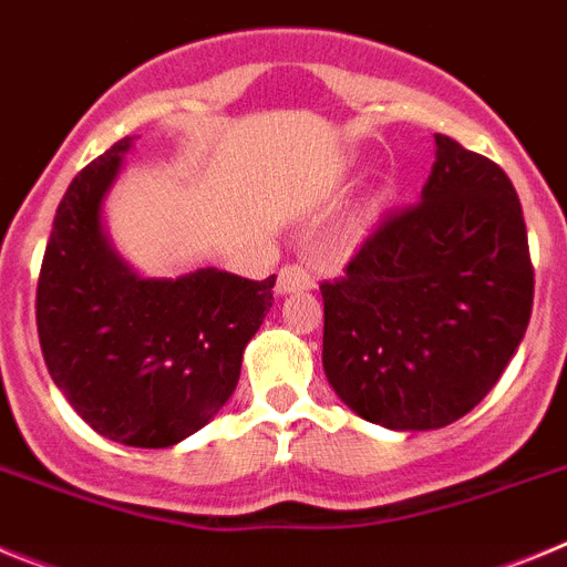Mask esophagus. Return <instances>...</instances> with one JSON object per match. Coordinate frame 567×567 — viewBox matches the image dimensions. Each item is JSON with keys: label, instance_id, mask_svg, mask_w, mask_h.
<instances>
[{"label": "esophagus", "instance_id": "obj_1", "mask_svg": "<svg viewBox=\"0 0 567 567\" xmlns=\"http://www.w3.org/2000/svg\"><path fill=\"white\" fill-rule=\"evenodd\" d=\"M315 287V275L309 272L303 264H287V267L278 272V284H275V292L289 295V292H303V289Z\"/></svg>", "mask_w": 567, "mask_h": 567}]
</instances>
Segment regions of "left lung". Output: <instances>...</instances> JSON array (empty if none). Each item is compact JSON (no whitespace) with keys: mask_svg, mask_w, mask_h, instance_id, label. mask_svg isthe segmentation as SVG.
<instances>
[{"mask_svg":"<svg viewBox=\"0 0 567 567\" xmlns=\"http://www.w3.org/2000/svg\"><path fill=\"white\" fill-rule=\"evenodd\" d=\"M420 202L389 213L320 284L323 372L352 412L398 432L468 414L525 338L534 267L499 164L437 133Z\"/></svg>","mask_w":567,"mask_h":567,"instance_id":"left-lung-1","label":"left lung"}]
</instances>
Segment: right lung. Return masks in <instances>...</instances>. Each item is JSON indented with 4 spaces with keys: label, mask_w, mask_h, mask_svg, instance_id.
Here are the masks:
<instances>
[{
    "label": "right lung",
    "mask_w": 567,
    "mask_h": 567,
    "mask_svg": "<svg viewBox=\"0 0 567 567\" xmlns=\"http://www.w3.org/2000/svg\"><path fill=\"white\" fill-rule=\"evenodd\" d=\"M130 135L70 182L37 287L44 363L79 417L135 449L182 443L221 412L244 349L272 307L275 275L221 269L138 278L110 247L102 202Z\"/></svg>",
    "instance_id": "1"
}]
</instances>
